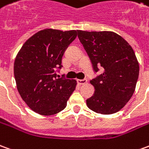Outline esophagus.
Here are the masks:
<instances>
[{"label":"esophagus","instance_id":"34e87169","mask_svg":"<svg viewBox=\"0 0 149 149\" xmlns=\"http://www.w3.org/2000/svg\"><path fill=\"white\" fill-rule=\"evenodd\" d=\"M77 83L79 85H85L87 83V80L86 79H83V80H77Z\"/></svg>","mask_w":149,"mask_h":149}]
</instances>
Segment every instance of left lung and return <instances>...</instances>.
Listing matches in <instances>:
<instances>
[{"mask_svg":"<svg viewBox=\"0 0 149 149\" xmlns=\"http://www.w3.org/2000/svg\"><path fill=\"white\" fill-rule=\"evenodd\" d=\"M77 32L94 71L103 68V72L90 81L95 92L86 100L87 107L97 114H114L124 107L136 89L140 66L135 52L112 31Z\"/></svg>","mask_w":149,"mask_h":149,"instance_id":"left-lung-1","label":"left lung"}]
</instances>
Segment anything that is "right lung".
<instances>
[{
	"instance_id": "right-lung-1",
	"label": "right lung",
	"mask_w": 149,
	"mask_h": 149,
	"mask_svg": "<svg viewBox=\"0 0 149 149\" xmlns=\"http://www.w3.org/2000/svg\"><path fill=\"white\" fill-rule=\"evenodd\" d=\"M77 31L45 29L27 39L15 58L13 72L21 97L33 111L52 115L63 111L77 86L76 80L57 78L64 53Z\"/></svg>"
}]
</instances>
